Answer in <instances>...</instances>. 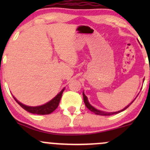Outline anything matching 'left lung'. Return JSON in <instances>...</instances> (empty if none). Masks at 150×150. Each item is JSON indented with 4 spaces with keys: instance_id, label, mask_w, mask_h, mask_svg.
I'll return each mask as SVG.
<instances>
[{
    "instance_id": "left-lung-1",
    "label": "left lung",
    "mask_w": 150,
    "mask_h": 150,
    "mask_svg": "<svg viewBox=\"0 0 150 150\" xmlns=\"http://www.w3.org/2000/svg\"><path fill=\"white\" fill-rule=\"evenodd\" d=\"M83 99H84V102H85V106H87V108H88V109L90 110V111H92V112L95 113V114H97V115H101V116H111V115L116 114V113H118L121 112V111H124V110L126 109L127 108H128L129 106H130V105L134 101H135V99H134V100L132 101V102L130 103V104L128 105V106H127L126 107L123 108V109L121 110V111H117V112H111V113H108V112H105V111H100V110L96 109L95 108L93 107L92 105H90V104H89V103L88 100H87V97H86V96L85 95V94H84V93H83Z\"/></svg>"
}]
</instances>
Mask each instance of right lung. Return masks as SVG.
Here are the masks:
<instances>
[{
	"label": "right lung",
	"instance_id": "obj_1",
	"mask_svg": "<svg viewBox=\"0 0 150 150\" xmlns=\"http://www.w3.org/2000/svg\"><path fill=\"white\" fill-rule=\"evenodd\" d=\"M63 91H64V89H62L61 92L58 94H57L56 97H55L52 100H51L48 103H46V104H44L42 105V106H34V107H33V106H25V105L21 104L20 101L17 100L14 97H14L15 100L17 101V103H18L22 108H24V109L26 110L27 111H28V112L38 115H46L52 113L53 111H54V110H56V108L58 107Z\"/></svg>",
	"mask_w": 150,
	"mask_h": 150
}]
</instances>
